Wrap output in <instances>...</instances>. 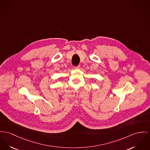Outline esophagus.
<instances>
[{
    "instance_id": "obj_1",
    "label": "esophagus",
    "mask_w": 150,
    "mask_h": 150,
    "mask_svg": "<svg viewBox=\"0 0 150 150\" xmlns=\"http://www.w3.org/2000/svg\"><path fill=\"white\" fill-rule=\"evenodd\" d=\"M81 67V66L80 65H78V66H75V67H74V68L75 69H79Z\"/></svg>"
}]
</instances>
